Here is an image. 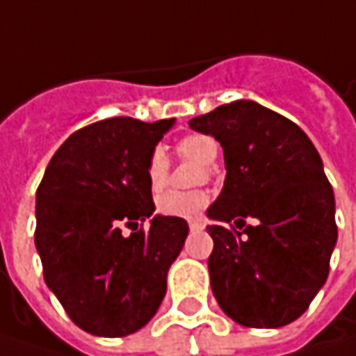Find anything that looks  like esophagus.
Wrapping results in <instances>:
<instances>
[{
	"instance_id": "obj_1",
	"label": "esophagus",
	"mask_w": 356,
	"mask_h": 356,
	"mask_svg": "<svg viewBox=\"0 0 356 356\" xmlns=\"http://www.w3.org/2000/svg\"><path fill=\"white\" fill-rule=\"evenodd\" d=\"M189 229L191 231H203V223L201 221H189Z\"/></svg>"
}]
</instances>
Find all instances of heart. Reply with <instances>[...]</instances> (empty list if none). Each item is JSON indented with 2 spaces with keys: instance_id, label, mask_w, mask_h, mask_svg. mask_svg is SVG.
I'll list each match as a JSON object with an SVG mask.
<instances>
[{
  "instance_id": "heart-1",
  "label": "heart",
  "mask_w": 356,
  "mask_h": 356,
  "mask_svg": "<svg viewBox=\"0 0 356 356\" xmlns=\"http://www.w3.org/2000/svg\"><path fill=\"white\" fill-rule=\"evenodd\" d=\"M179 157L191 159L199 165H213L219 157V145L211 135L193 133L183 137L177 143ZM167 157L163 151H153L147 161V183L153 191L161 189L167 181ZM209 195L205 191H165L157 197V211L165 217H177V219H193L203 209L207 207Z\"/></svg>"
}]
</instances>
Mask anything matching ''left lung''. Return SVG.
Returning <instances> with one entry per match:
<instances>
[{
  "label": "left lung",
  "mask_w": 356,
  "mask_h": 356,
  "mask_svg": "<svg viewBox=\"0 0 356 356\" xmlns=\"http://www.w3.org/2000/svg\"><path fill=\"white\" fill-rule=\"evenodd\" d=\"M189 127L221 143L227 169L207 209L215 299L243 327L293 323L325 285L337 243L334 195L317 149L299 125L255 101L221 105Z\"/></svg>",
  "instance_id": "1"
}]
</instances>
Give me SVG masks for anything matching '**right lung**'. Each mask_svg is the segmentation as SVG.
I'll use <instances>...</instances> for the list:
<instances>
[{"label": "right lung", "mask_w": 356, "mask_h": 356, "mask_svg": "<svg viewBox=\"0 0 356 356\" xmlns=\"http://www.w3.org/2000/svg\"><path fill=\"white\" fill-rule=\"evenodd\" d=\"M173 123L133 117L91 123L55 151L39 183L35 247L43 279L71 321L91 334L139 331L165 297L167 270L189 225L163 215L149 229L141 223L155 211L147 161Z\"/></svg>", "instance_id": "obj_1"}]
</instances>
